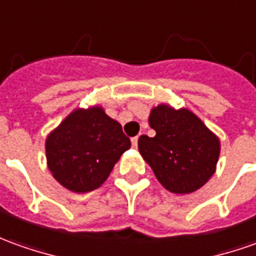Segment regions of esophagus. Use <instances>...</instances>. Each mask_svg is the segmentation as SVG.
<instances>
[{"instance_id": "34e87169", "label": "esophagus", "mask_w": 256, "mask_h": 256, "mask_svg": "<svg viewBox=\"0 0 256 256\" xmlns=\"http://www.w3.org/2000/svg\"><path fill=\"white\" fill-rule=\"evenodd\" d=\"M131 144H132V148H138V136H134L131 139Z\"/></svg>"}]
</instances>
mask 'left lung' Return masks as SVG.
Returning a JSON list of instances; mask_svg holds the SVG:
<instances>
[{"instance_id": "8db88e82", "label": "left lung", "mask_w": 256, "mask_h": 256, "mask_svg": "<svg viewBox=\"0 0 256 256\" xmlns=\"http://www.w3.org/2000/svg\"><path fill=\"white\" fill-rule=\"evenodd\" d=\"M150 138L140 135L138 149L158 182L174 194H191L209 181L220 154V140L192 111L167 104L153 107Z\"/></svg>"}]
</instances>
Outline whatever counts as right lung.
Here are the masks:
<instances>
[{"mask_svg":"<svg viewBox=\"0 0 256 256\" xmlns=\"http://www.w3.org/2000/svg\"><path fill=\"white\" fill-rule=\"evenodd\" d=\"M130 148L121 124L98 106L74 110L46 139L52 177L78 194L98 188Z\"/></svg>","mask_w":256,"mask_h":256,"instance_id":"1","label":"right lung"}]
</instances>
